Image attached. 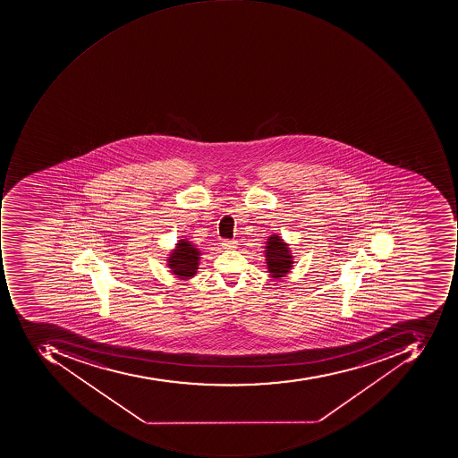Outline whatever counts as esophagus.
<instances>
[{
  "label": "esophagus",
  "mask_w": 458,
  "mask_h": 458,
  "mask_svg": "<svg viewBox=\"0 0 458 458\" xmlns=\"http://www.w3.org/2000/svg\"><path fill=\"white\" fill-rule=\"evenodd\" d=\"M222 245L225 246V249H233L236 248L235 241L225 240L222 242Z\"/></svg>",
  "instance_id": "34e87169"
}]
</instances>
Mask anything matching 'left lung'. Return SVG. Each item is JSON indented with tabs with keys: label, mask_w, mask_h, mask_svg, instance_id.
<instances>
[{
	"label": "left lung",
	"mask_w": 458,
	"mask_h": 458,
	"mask_svg": "<svg viewBox=\"0 0 458 458\" xmlns=\"http://www.w3.org/2000/svg\"><path fill=\"white\" fill-rule=\"evenodd\" d=\"M266 248L267 267L271 272L272 278L278 279L286 276L293 264L286 243L279 236L272 235L269 236Z\"/></svg>",
	"instance_id": "left-lung-1"
}]
</instances>
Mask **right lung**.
Returning <instances> with one entry per match:
<instances>
[{
  "instance_id": "add662e5",
  "label": "right lung",
  "mask_w": 458,
  "mask_h": 458,
  "mask_svg": "<svg viewBox=\"0 0 458 458\" xmlns=\"http://www.w3.org/2000/svg\"><path fill=\"white\" fill-rule=\"evenodd\" d=\"M199 260V250L186 241H179L176 250L169 258V267L180 278L195 276Z\"/></svg>"
}]
</instances>
